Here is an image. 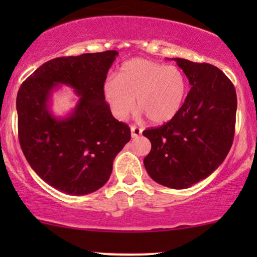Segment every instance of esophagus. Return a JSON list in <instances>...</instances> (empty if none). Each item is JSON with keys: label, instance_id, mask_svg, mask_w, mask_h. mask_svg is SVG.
<instances>
[{"label": "esophagus", "instance_id": "obj_1", "mask_svg": "<svg viewBox=\"0 0 257 257\" xmlns=\"http://www.w3.org/2000/svg\"><path fill=\"white\" fill-rule=\"evenodd\" d=\"M131 132H132V137L133 138H138V137H140L141 133H143V129L139 128V126H137V125H132L131 126Z\"/></svg>", "mask_w": 257, "mask_h": 257}]
</instances>
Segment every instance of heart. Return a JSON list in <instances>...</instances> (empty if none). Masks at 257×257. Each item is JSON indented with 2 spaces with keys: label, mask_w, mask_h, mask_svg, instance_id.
<instances>
[{
  "label": "heart",
  "mask_w": 257,
  "mask_h": 257,
  "mask_svg": "<svg viewBox=\"0 0 257 257\" xmlns=\"http://www.w3.org/2000/svg\"><path fill=\"white\" fill-rule=\"evenodd\" d=\"M188 84L178 66L146 59H132L120 66L116 78L104 84V96L112 113L124 119L138 107L153 123L168 122L184 104Z\"/></svg>",
  "instance_id": "b5f03b06"
}]
</instances>
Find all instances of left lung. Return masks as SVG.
<instances>
[{"label":"left lung","mask_w":257,"mask_h":257,"mask_svg":"<svg viewBox=\"0 0 257 257\" xmlns=\"http://www.w3.org/2000/svg\"><path fill=\"white\" fill-rule=\"evenodd\" d=\"M174 60L192 87L169 122L143 132L151 141L144 164L159 185L182 190L208 178L225 161L234 138L237 94L214 65Z\"/></svg>","instance_id":"8db88e82"}]
</instances>
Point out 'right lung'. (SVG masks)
Segmentation results:
<instances>
[{
	"instance_id": "obj_1",
	"label": "right lung",
	"mask_w": 257,
	"mask_h": 257,
	"mask_svg": "<svg viewBox=\"0 0 257 257\" xmlns=\"http://www.w3.org/2000/svg\"><path fill=\"white\" fill-rule=\"evenodd\" d=\"M118 53L106 51L47 61L23 82L17 95L18 137L26 161L52 187L84 196L102 187L116 156L131 140V128L112 116L104 83ZM80 96L65 119L50 113L48 101L58 84Z\"/></svg>"
}]
</instances>
